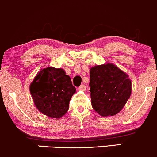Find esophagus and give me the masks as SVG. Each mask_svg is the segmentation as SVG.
I'll return each mask as SVG.
<instances>
[{
    "label": "esophagus",
    "instance_id": "34e87169",
    "mask_svg": "<svg viewBox=\"0 0 157 157\" xmlns=\"http://www.w3.org/2000/svg\"><path fill=\"white\" fill-rule=\"evenodd\" d=\"M78 90H82V91H85L86 90V86H85L84 84L81 85V86L78 87Z\"/></svg>",
    "mask_w": 157,
    "mask_h": 157
}]
</instances>
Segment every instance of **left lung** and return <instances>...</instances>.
<instances>
[{"mask_svg":"<svg viewBox=\"0 0 157 157\" xmlns=\"http://www.w3.org/2000/svg\"><path fill=\"white\" fill-rule=\"evenodd\" d=\"M89 84L92 107L102 117L120 112L132 92L128 75L110 63L92 67Z\"/></svg>","mask_w":157,"mask_h":157,"instance_id":"8db88e82","label":"left lung"}]
</instances>
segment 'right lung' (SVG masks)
Wrapping results in <instances>:
<instances>
[{
  "label": "right lung",
  "mask_w": 157,
  "mask_h": 157,
  "mask_svg": "<svg viewBox=\"0 0 157 157\" xmlns=\"http://www.w3.org/2000/svg\"><path fill=\"white\" fill-rule=\"evenodd\" d=\"M30 91L38 111L49 117L60 118L68 110L75 88L64 70L48 67L38 73Z\"/></svg>",
  "instance_id": "obj_1"
}]
</instances>
